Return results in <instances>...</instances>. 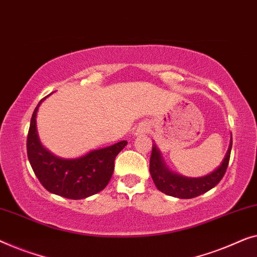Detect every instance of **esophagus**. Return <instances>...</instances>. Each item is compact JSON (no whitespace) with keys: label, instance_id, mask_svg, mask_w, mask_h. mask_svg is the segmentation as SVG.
Wrapping results in <instances>:
<instances>
[{"label":"esophagus","instance_id":"34e87169","mask_svg":"<svg viewBox=\"0 0 257 257\" xmlns=\"http://www.w3.org/2000/svg\"><path fill=\"white\" fill-rule=\"evenodd\" d=\"M142 132H146V130H142Z\"/></svg>","mask_w":257,"mask_h":257}]
</instances>
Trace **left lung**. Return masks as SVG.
<instances>
[{"label":"left lung","instance_id":"8db88e82","mask_svg":"<svg viewBox=\"0 0 257 257\" xmlns=\"http://www.w3.org/2000/svg\"><path fill=\"white\" fill-rule=\"evenodd\" d=\"M232 143L233 140H230L228 151H227L222 164L215 171L205 177H201V178H186V177L169 171L162 161L160 151H158L156 146L153 144L149 170L155 185L161 192L168 194V196L180 198V199H191V198L206 193L215 185H218L222 177L225 176L227 166L229 163Z\"/></svg>","mask_w":257,"mask_h":257}]
</instances>
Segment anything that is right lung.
Masks as SVG:
<instances>
[{
  "label": "right lung",
  "mask_w": 257,
  "mask_h": 257,
  "mask_svg": "<svg viewBox=\"0 0 257 257\" xmlns=\"http://www.w3.org/2000/svg\"><path fill=\"white\" fill-rule=\"evenodd\" d=\"M44 99L35 108L27 139L28 158L36 177L49 192L67 199H84L102 191L114 172L115 157L127 146V141L93 150L77 160L53 156L42 147L36 128V115Z\"/></svg>",
  "instance_id": "obj_1"
}]
</instances>
